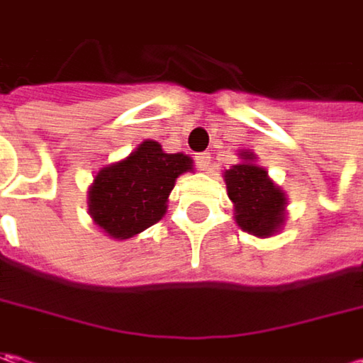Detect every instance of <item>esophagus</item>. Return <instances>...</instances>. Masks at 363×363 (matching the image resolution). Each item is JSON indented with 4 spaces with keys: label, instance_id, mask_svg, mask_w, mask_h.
Instances as JSON below:
<instances>
[{
    "label": "esophagus",
    "instance_id": "34e87169",
    "mask_svg": "<svg viewBox=\"0 0 363 363\" xmlns=\"http://www.w3.org/2000/svg\"><path fill=\"white\" fill-rule=\"evenodd\" d=\"M196 165H198L202 172H210V167H212V157H210V153H198V155H196Z\"/></svg>",
    "mask_w": 363,
    "mask_h": 363
}]
</instances>
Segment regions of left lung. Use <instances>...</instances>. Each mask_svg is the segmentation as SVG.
I'll return each mask as SVG.
<instances>
[{"label":"left lung","instance_id":"1","mask_svg":"<svg viewBox=\"0 0 363 363\" xmlns=\"http://www.w3.org/2000/svg\"><path fill=\"white\" fill-rule=\"evenodd\" d=\"M244 160L224 174L228 196L234 202L236 224L244 232L267 238L285 220V194L272 184L262 167L250 163V155H244Z\"/></svg>","mask_w":363,"mask_h":363}]
</instances>
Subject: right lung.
Here are the masks:
<instances>
[{
    "label": "right lung",
    "mask_w": 363,
    "mask_h": 363,
    "mask_svg": "<svg viewBox=\"0 0 363 363\" xmlns=\"http://www.w3.org/2000/svg\"><path fill=\"white\" fill-rule=\"evenodd\" d=\"M191 169L184 153H163L160 143L143 141L127 160L103 167L89 191L92 220L111 238H131L157 224L177 175Z\"/></svg>",
    "instance_id": "1"
}]
</instances>
